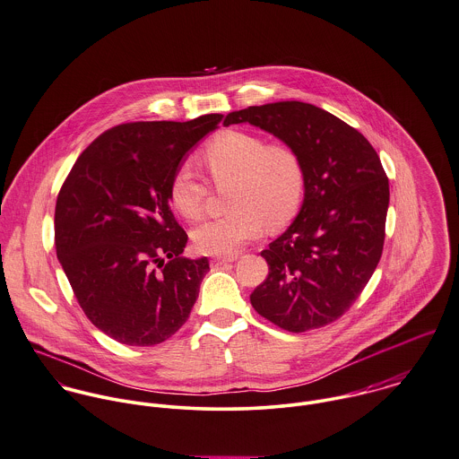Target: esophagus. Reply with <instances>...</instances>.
Returning a JSON list of instances; mask_svg holds the SVG:
<instances>
[{
	"mask_svg": "<svg viewBox=\"0 0 459 459\" xmlns=\"http://www.w3.org/2000/svg\"><path fill=\"white\" fill-rule=\"evenodd\" d=\"M234 260H236V256H214V258H211V267H220V265L230 264Z\"/></svg>",
	"mask_w": 459,
	"mask_h": 459,
	"instance_id": "34e87169",
	"label": "esophagus"
}]
</instances>
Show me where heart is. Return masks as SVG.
<instances>
[{
	"label": "heart",
	"instance_id": "1",
	"mask_svg": "<svg viewBox=\"0 0 459 459\" xmlns=\"http://www.w3.org/2000/svg\"><path fill=\"white\" fill-rule=\"evenodd\" d=\"M203 163L216 185L234 181L229 201L234 211L194 230V245L201 254L232 256L256 239L264 225L269 230L283 229L299 212L305 167L292 148L267 144L248 132L227 130L205 146ZM207 195V185L188 163L176 169L169 199L183 218H203Z\"/></svg>",
	"mask_w": 459,
	"mask_h": 459
}]
</instances>
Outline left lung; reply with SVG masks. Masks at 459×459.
Listing matches in <instances>:
<instances>
[{
  "label": "left lung",
  "mask_w": 459,
  "mask_h": 459,
  "mask_svg": "<svg viewBox=\"0 0 459 459\" xmlns=\"http://www.w3.org/2000/svg\"><path fill=\"white\" fill-rule=\"evenodd\" d=\"M299 154L305 199L290 227L262 252L269 274L250 296L258 315L305 333L340 318L380 260L389 179L356 128L311 103L276 102L229 112Z\"/></svg>",
  "instance_id": "1"
}]
</instances>
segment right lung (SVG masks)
Wrapping results in <instances>:
<instances>
[{"instance_id":"add662e5","label":"right lung","mask_w":459,"mask_h":459,"mask_svg":"<svg viewBox=\"0 0 459 459\" xmlns=\"http://www.w3.org/2000/svg\"><path fill=\"white\" fill-rule=\"evenodd\" d=\"M221 114L107 130L72 167L54 212L57 260L86 316L112 340L152 347L188 318L209 271L181 256L188 236L169 183Z\"/></svg>"}]
</instances>
